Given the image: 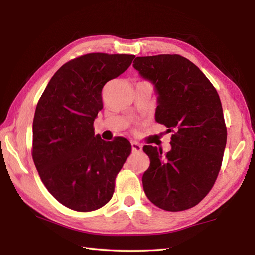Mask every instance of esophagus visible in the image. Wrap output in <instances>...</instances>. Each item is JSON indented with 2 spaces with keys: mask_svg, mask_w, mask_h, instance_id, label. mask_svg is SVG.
<instances>
[{
  "mask_svg": "<svg viewBox=\"0 0 255 255\" xmlns=\"http://www.w3.org/2000/svg\"><path fill=\"white\" fill-rule=\"evenodd\" d=\"M131 150H132V152H141L142 145L136 141H132L131 142Z\"/></svg>",
  "mask_w": 255,
  "mask_h": 255,
  "instance_id": "1",
  "label": "esophagus"
}]
</instances>
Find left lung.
Instances as JSON below:
<instances>
[{
    "label": "left lung",
    "instance_id": "left-lung-1",
    "mask_svg": "<svg viewBox=\"0 0 255 255\" xmlns=\"http://www.w3.org/2000/svg\"><path fill=\"white\" fill-rule=\"evenodd\" d=\"M133 68L153 84L155 121L173 132L171 150L144 145L150 158L143 191L159 208L181 211L209 193L223 162L227 128L217 91L188 59L178 55L137 57Z\"/></svg>",
    "mask_w": 255,
    "mask_h": 255
}]
</instances>
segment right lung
I'll return each mask as SVG.
<instances>
[{"label": "right lung", "instance_id": "1", "mask_svg": "<svg viewBox=\"0 0 255 255\" xmlns=\"http://www.w3.org/2000/svg\"><path fill=\"white\" fill-rule=\"evenodd\" d=\"M133 55L89 53L64 63L38 102L32 159L46 188L66 207L92 211L110 202L115 178L131 152L128 140L104 141L93 123L102 89L130 67Z\"/></svg>", "mask_w": 255, "mask_h": 255}]
</instances>
